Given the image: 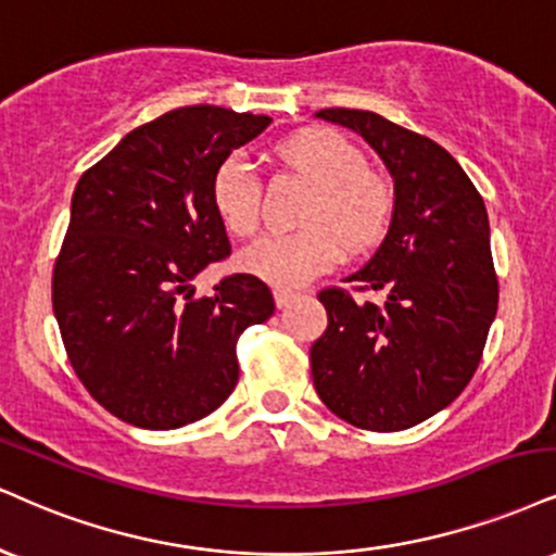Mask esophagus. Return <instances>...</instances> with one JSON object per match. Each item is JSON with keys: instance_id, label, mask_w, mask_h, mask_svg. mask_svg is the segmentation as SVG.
Here are the masks:
<instances>
[{"instance_id": "obj_1", "label": "esophagus", "mask_w": 556, "mask_h": 556, "mask_svg": "<svg viewBox=\"0 0 556 556\" xmlns=\"http://www.w3.org/2000/svg\"><path fill=\"white\" fill-rule=\"evenodd\" d=\"M295 298H298V292H292V290H282V287H277V290H274V303H277V307L290 305Z\"/></svg>"}]
</instances>
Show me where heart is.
Returning <instances> with one entry per match:
<instances>
[{
    "instance_id": "obj_1",
    "label": "heart",
    "mask_w": 556,
    "mask_h": 556,
    "mask_svg": "<svg viewBox=\"0 0 556 556\" xmlns=\"http://www.w3.org/2000/svg\"><path fill=\"white\" fill-rule=\"evenodd\" d=\"M290 168L316 186L303 230L271 232L240 251V269L274 287H300L331 271L352 249L383 238L393 214V186L365 168L359 147L337 129H307L279 147ZM212 204L232 236L249 238L261 219V178L245 152L219 160L212 176Z\"/></svg>"
}]
</instances>
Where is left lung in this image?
Returning <instances> with one entry per match:
<instances>
[{"label":"left lung","mask_w":556,"mask_h":556,"mask_svg":"<svg viewBox=\"0 0 556 556\" xmlns=\"http://www.w3.org/2000/svg\"><path fill=\"white\" fill-rule=\"evenodd\" d=\"M316 116L378 152L396 202L376 256L344 279L352 290L318 292L329 326L311 346L313 386L344 422L399 432L456 401L481 363L500 298L486 206L451 152L422 134L372 111Z\"/></svg>","instance_id":"obj_1"}]
</instances>
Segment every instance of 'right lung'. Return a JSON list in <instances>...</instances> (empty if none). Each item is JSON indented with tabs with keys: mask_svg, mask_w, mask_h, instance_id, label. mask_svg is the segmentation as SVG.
<instances>
[{
	"mask_svg": "<svg viewBox=\"0 0 556 556\" xmlns=\"http://www.w3.org/2000/svg\"><path fill=\"white\" fill-rule=\"evenodd\" d=\"M269 124L186 105L137 126L79 178L53 264V316L77 378L113 417L176 430L236 388L238 339L274 313L269 287L230 274L193 298L191 279L230 256L214 168Z\"/></svg>",
	"mask_w": 556,
	"mask_h": 556,
	"instance_id": "right-lung-1",
	"label": "right lung"
}]
</instances>
